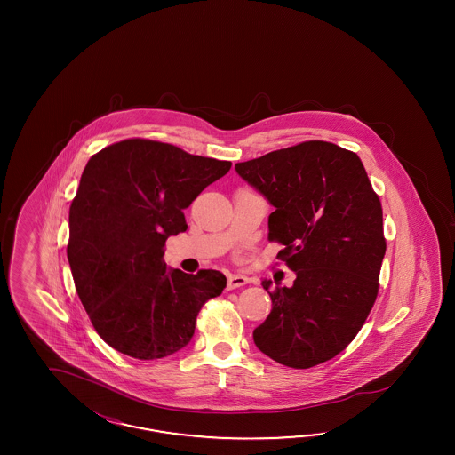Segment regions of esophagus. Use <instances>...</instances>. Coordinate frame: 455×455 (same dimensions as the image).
Instances as JSON below:
<instances>
[{"mask_svg": "<svg viewBox=\"0 0 455 455\" xmlns=\"http://www.w3.org/2000/svg\"><path fill=\"white\" fill-rule=\"evenodd\" d=\"M250 282V278L245 275H230L228 276V282H227V290H235L247 285Z\"/></svg>", "mask_w": 455, "mask_h": 455, "instance_id": "34e87169", "label": "esophagus"}]
</instances>
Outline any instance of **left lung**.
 I'll return each mask as SVG.
<instances>
[{
    "label": "left lung",
    "mask_w": 455,
    "mask_h": 455,
    "mask_svg": "<svg viewBox=\"0 0 455 455\" xmlns=\"http://www.w3.org/2000/svg\"><path fill=\"white\" fill-rule=\"evenodd\" d=\"M275 207L268 240L297 274L270 290L272 312L253 331L265 355L310 369L350 344L372 310L386 255L382 204L357 153L310 140L235 165Z\"/></svg>",
    "instance_id": "8db88e82"
}]
</instances>
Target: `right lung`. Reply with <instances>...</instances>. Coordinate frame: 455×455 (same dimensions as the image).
I'll return each instance as SVG.
<instances>
[{
	"instance_id": "1",
	"label": "right lung",
	"mask_w": 455,
	"mask_h": 455,
	"mask_svg": "<svg viewBox=\"0 0 455 455\" xmlns=\"http://www.w3.org/2000/svg\"><path fill=\"white\" fill-rule=\"evenodd\" d=\"M232 164L128 138L95 153L69 207V268L98 335L124 355L155 360L192 340L196 315L227 278L168 270L164 247L187 230L183 208Z\"/></svg>"
}]
</instances>
